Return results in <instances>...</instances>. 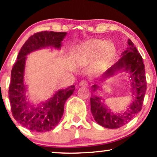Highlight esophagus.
I'll list each match as a JSON object with an SVG mask.
<instances>
[{
  "mask_svg": "<svg viewBox=\"0 0 157 157\" xmlns=\"http://www.w3.org/2000/svg\"><path fill=\"white\" fill-rule=\"evenodd\" d=\"M88 85H89V82H88V81L86 80H83L80 81V86H87Z\"/></svg>",
  "mask_w": 157,
  "mask_h": 157,
  "instance_id": "34e87169",
  "label": "esophagus"
}]
</instances>
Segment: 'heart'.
I'll return each mask as SVG.
<instances>
[{"label": "heart", "instance_id": "obj_1", "mask_svg": "<svg viewBox=\"0 0 157 157\" xmlns=\"http://www.w3.org/2000/svg\"><path fill=\"white\" fill-rule=\"evenodd\" d=\"M114 52V45L111 42L91 39L79 46L77 50L76 59L80 64L86 65L98 55L100 62L105 63L112 57Z\"/></svg>", "mask_w": 157, "mask_h": 157}]
</instances>
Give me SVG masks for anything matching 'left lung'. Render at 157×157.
<instances>
[{
	"mask_svg": "<svg viewBox=\"0 0 157 157\" xmlns=\"http://www.w3.org/2000/svg\"><path fill=\"white\" fill-rule=\"evenodd\" d=\"M128 47L122 54L118 62L109 68L102 75V79L111 77L117 71H124L130 75L131 86L134 100L128 109L121 113H113L111 109L101 102V97L92 95L90 99L91 111L97 123L106 128L115 129L125 125L141 111L146 91L145 66L142 57L130 39L128 40ZM99 86H92L93 91L99 89Z\"/></svg>",
	"mask_w": 157,
	"mask_h": 157,
	"instance_id": "1",
	"label": "left lung"
}]
</instances>
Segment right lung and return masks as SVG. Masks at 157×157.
I'll return each instance as SVG.
<instances>
[{"label": "right lung", "instance_id": "right-lung-1", "mask_svg": "<svg viewBox=\"0 0 157 157\" xmlns=\"http://www.w3.org/2000/svg\"><path fill=\"white\" fill-rule=\"evenodd\" d=\"M66 32H40L32 35L21 47L11 72L9 88L12 116L23 127L33 132L44 133L51 131L58 125L64 111V104L72 94L75 86L60 89L53 97L37 106L27 101L26 87L24 82V70L26 55L46 47L60 48L61 42Z\"/></svg>", "mask_w": 157, "mask_h": 157}]
</instances>
